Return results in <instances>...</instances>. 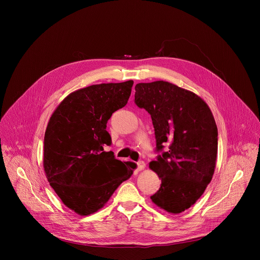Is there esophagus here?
<instances>
[{"label":"esophagus","instance_id":"esophagus-1","mask_svg":"<svg viewBox=\"0 0 260 260\" xmlns=\"http://www.w3.org/2000/svg\"><path fill=\"white\" fill-rule=\"evenodd\" d=\"M137 166H138V170L139 171H142V170H144L145 169V162L143 161V160H140V161H138V164H137Z\"/></svg>","mask_w":260,"mask_h":260}]
</instances>
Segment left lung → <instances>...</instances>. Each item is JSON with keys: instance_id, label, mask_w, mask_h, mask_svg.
<instances>
[{"instance_id": "8db88e82", "label": "left lung", "mask_w": 260, "mask_h": 260, "mask_svg": "<svg viewBox=\"0 0 260 260\" xmlns=\"http://www.w3.org/2000/svg\"><path fill=\"white\" fill-rule=\"evenodd\" d=\"M135 89L136 105L151 115L159 153L149 167L161 184L150 199L179 214L202 197L212 180L218 149L215 119L200 96L170 82L139 83Z\"/></svg>"}]
</instances>
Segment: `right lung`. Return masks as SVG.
Here are the masks:
<instances>
[{"instance_id": "right-lung-1", "label": "right lung", "mask_w": 260, "mask_h": 260, "mask_svg": "<svg viewBox=\"0 0 260 260\" xmlns=\"http://www.w3.org/2000/svg\"><path fill=\"white\" fill-rule=\"evenodd\" d=\"M133 84L102 83L74 91L50 117L44 137L46 178L62 203L79 215L100 210L136 168L104 150L112 144L107 122L127 104Z\"/></svg>"}]
</instances>
